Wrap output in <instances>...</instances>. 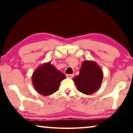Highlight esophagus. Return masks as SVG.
Listing matches in <instances>:
<instances>
[{"mask_svg":"<svg viewBox=\"0 0 133 133\" xmlns=\"http://www.w3.org/2000/svg\"><path fill=\"white\" fill-rule=\"evenodd\" d=\"M66 77H68V78H72L73 77H74V74H66Z\"/></svg>","mask_w":133,"mask_h":133,"instance_id":"34e87169","label":"esophagus"}]
</instances>
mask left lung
Masks as SVG:
<instances>
[{"mask_svg": "<svg viewBox=\"0 0 133 133\" xmlns=\"http://www.w3.org/2000/svg\"><path fill=\"white\" fill-rule=\"evenodd\" d=\"M103 72L93 61H84L82 63L79 74L72 78L78 91L85 95L94 93L101 86Z\"/></svg>", "mask_w": 133, "mask_h": 133, "instance_id": "1", "label": "left lung"}]
</instances>
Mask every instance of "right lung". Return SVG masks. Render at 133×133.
<instances>
[{"label": "right lung", "instance_id": "right-lung-1", "mask_svg": "<svg viewBox=\"0 0 133 133\" xmlns=\"http://www.w3.org/2000/svg\"><path fill=\"white\" fill-rule=\"evenodd\" d=\"M66 76L51 64V61L44 63L32 74V81L34 89L38 93L49 96L57 91L61 81Z\"/></svg>", "mask_w": 133, "mask_h": 133}]
</instances>
